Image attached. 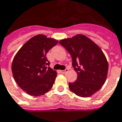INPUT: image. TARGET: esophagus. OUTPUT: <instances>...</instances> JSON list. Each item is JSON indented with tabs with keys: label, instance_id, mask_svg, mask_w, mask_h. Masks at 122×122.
<instances>
[{
	"label": "esophagus",
	"instance_id": "1",
	"mask_svg": "<svg viewBox=\"0 0 122 122\" xmlns=\"http://www.w3.org/2000/svg\"><path fill=\"white\" fill-rule=\"evenodd\" d=\"M68 71H69V69H66L65 70H61V71H60V72H61L62 74H64L65 73H67Z\"/></svg>",
	"mask_w": 122,
	"mask_h": 122
}]
</instances>
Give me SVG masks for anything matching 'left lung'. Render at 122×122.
<instances>
[{
	"instance_id": "8db88e82",
	"label": "left lung",
	"mask_w": 122,
	"mask_h": 122,
	"mask_svg": "<svg viewBox=\"0 0 122 122\" xmlns=\"http://www.w3.org/2000/svg\"><path fill=\"white\" fill-rule=\"evenodd\" d=\"M72 57L77 74L75 81L69 83V89L77 96L88 97L102 88L106 82L108 62L99 46L83 35L59 41Z\"/></svg>"
}]
</instances>
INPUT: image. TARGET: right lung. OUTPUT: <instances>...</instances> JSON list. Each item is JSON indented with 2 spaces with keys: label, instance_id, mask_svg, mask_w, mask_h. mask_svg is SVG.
Returning a JSON list of instances; mask_svg holds the SVG:
<instances>
[{
  "label": "right lung",
  "instance_id": "obj_1",
  "mask_svg": "<svg viewBox=\"0 0 122 122\" xmlns=\"http://www.w3.org/2000/svg\"><path fill=\"white\" fill-rule=\"evenodd\" d=\"M57 40L37 35L30 39L16 53L12 63V72L16 83L32 96L48 92L54 83L57 71L49 66L46 55L57 44Z\"/></svg>",
  "mask_w": 122,
  "mask_h": 122
}]
</instances>
